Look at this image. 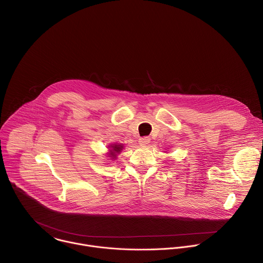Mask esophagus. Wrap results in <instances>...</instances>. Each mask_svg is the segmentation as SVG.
Here are the masks:
<instances>
[{"instance_id":"1","label":"esophagus","mask_w":263,"mask_h":263,"mask_svg":"<svg viewBox=\"0 0 263 263\" xmlns=\"http://www.w3.org/2000/svg\"><path fill=\"white\" fill-rule=\"evenodd\" d=\"M149 141H151V138L147 136L139 138V144H141V145H146V144H148Z\"/></svg>"}]
</instances>
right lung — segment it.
<instances>
[{"label":"right lung","instance_id":"obj_1","mask_svg":"<svg viewBox=\"0 0 263 263\" xmlns=\"http://www.w3.org/2000/svg\"><path fill=\"white\" fill-rule=\"evenodd\" d=\"M109 152L107 153L108 157L114 159H117V156L122 152V149L124 148V144L123 143H114V144H109Z\"/></svg>","mask_w":263,"mask_h":263}]
</instances>
